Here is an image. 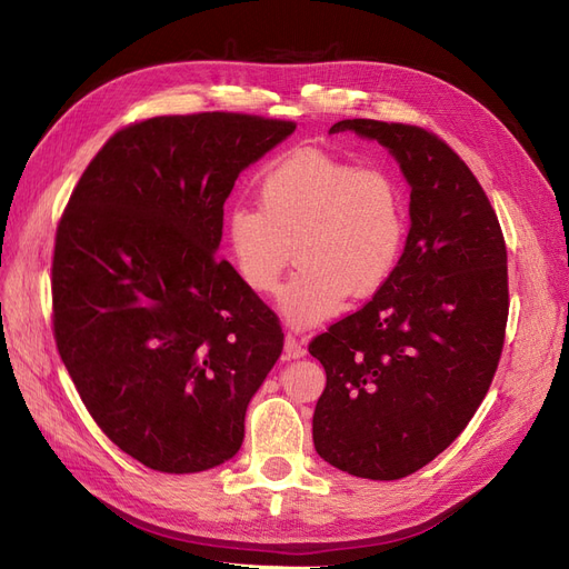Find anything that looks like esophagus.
<instances>
[{
	"mask_svg": "<svg viewBox=\"0 0 569 569\" xmlns=\"http://www.w3.org/2000/svg\"><path fill=\"white\" fill-rule=\"evenodd\" d=\"M284 353L289 358H303L306 356V343L297 335L287 332V337H284Z\"/></svg>",
	"mask_w": 569,
	"mask_h": 569,
	"instance_id": "obj_1",
	"label": "esophagus"
}]
</instances>
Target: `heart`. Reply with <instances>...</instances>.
Listing matches in <instances>:
<instances>
[{"label": "heart", "mask_w": 569, "mask_h": 569, "mask_svg": "<svg viewBox=\"0 0 569 569\" xmlns=\"http://www.w3.org/2000/svg\"><path fill=\"white\" fill-rule=\"evenodd\" d=\"M258 203L232 206L222 234L239 278L258 295L278 289L297 247L301 266L280 291L291 325L332 318L347 295L372 297L401 263L408 201L387 168L299 149L266 170Z\"/></svg>", "instance_id": "b5f03b06"}]
</instances>
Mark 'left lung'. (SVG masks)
Returning a JSON list of instances; mask_svg holds the SVG:
<instances>
[{
  "label": "left lung",
  "instance_id": "8db88e82",
  "mask_svg": "<svg viewBox=\"0 0 569 569\" xmlns=\"http://www.w3.org/2000/svg\"><path fill=\"white\" fill-rule=\"evenodd\" d=\"M387 147L410 182V232L391 280L308 343L327 385L320 458L353 477L401 479L456 441L485 401L508 322V251L485 189L439 134L339 120Z\"/></svg>",
  "mask_w": 569,
  "mask_h": 569
}]
</instances>
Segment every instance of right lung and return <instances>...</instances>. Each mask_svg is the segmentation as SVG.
<instances>
[{"label": "right lung", "instance_id": "obj_1", "mask_svg": "<svg viewBox=\"0 0 569 569\" xmlns=\"http://www.w3.org/2000/svg\"><path fill=\"white\" fill-rule=\"evenodd\" d=\"M295 128L232 111L134 120L97 151L61 213L59 356L101 432L151 470L230 460L282 353L280 318L216 249L234 180Z\"/></svg>", "mask_w": 569, "mask_h": 569}]
</instances>
